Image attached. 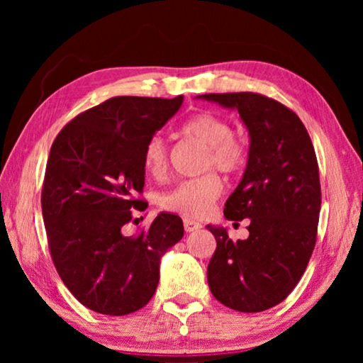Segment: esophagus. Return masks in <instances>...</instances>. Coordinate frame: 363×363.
Masks as SVG:
<instances>
[{
	"mask_svg": "<svg viewBox=\"0 0 363 363\" xmlns=\"http://www.w3.org/2000/svg\"><path fill=\"white\" fill-rule=\"evenodd\" d=\"M184 229H186V232H195V230L201 229V224L187 218V219H184Z\"/></svg>",
	"mask_w": 363,
	"mask_h": 363,
	"instance_id": "1",
	"label": "esophagus"
}]
</instances>
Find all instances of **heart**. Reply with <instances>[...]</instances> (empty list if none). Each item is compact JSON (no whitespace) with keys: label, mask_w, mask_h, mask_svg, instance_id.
<instances>
[{"label":"heart","mask_w":363,"mask_h":363,"mask_svg":"<svg viewBox=\"0 0 363 363\" xmlns=\"http://www.w3.org/2000/svg\"><path fill=\"white\" fill-rule=\"evenodd\" d=\"M184 134L205 145V169L216 168L220 173L235 174L248 162V145L233 134L225 118L210 112L194 115L182 126ZM144 167L152 176L163 177L169 168V149L162 136H152L144 149ZM223 194V181L216 173H206L195 179L177 184L163 194L160 205L164 211L177 213L184 218H205Z\"/></svg>","instance_id":"1"}]
</instances>
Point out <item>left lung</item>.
Instances as JSON below:
<instances>
[{
    "label": "left lung",
    "instance_id": "1",
    "mask_svg": "<svg viewBox=\"0 0 363 363\" xmlns=\"http://www.w3.org/2000/svg\"><path fill=\"white\" fill-rule=\"evenodd\" d=\"M200 97L237 108L251 139L247 169L224 208L235 224L250 219V237L232 242L223 227L206 225L216 238L208 285L233 311H266L293 291L315 247L322 192L314 145L299 116L267 96Z\"/></svg>",
    "mask_w": 363,
    "mask_h": 363
}]
</instances>
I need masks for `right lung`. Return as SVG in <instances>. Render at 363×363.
Returning a JSON list of instances; mask_svg holds the SVG:
<instances>
[{
    "label": "right lung",
    "instance_id": "1",
    "mask_svg": "<svg viewBox=\"0 0 363 363\" xmlns=\"http://www.w3.org/2000/svg\"><path fill=\"white\" fill-rule=\"evenodd\" d=\"M182 96H118L77 115L49 152L41 208L59 277L79 303L126 315L149 303L160 259L184 235L182 219L162 213L147 229L125 235L145 181L147 140L179 110Z\"/></svg>",
    "mask_w": 363,
    "mask_h": 363
}]
</instances>
